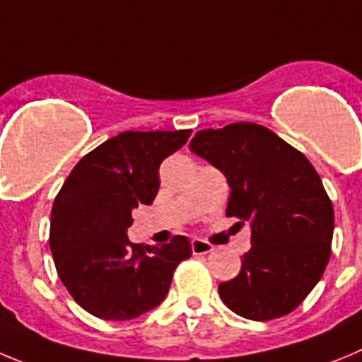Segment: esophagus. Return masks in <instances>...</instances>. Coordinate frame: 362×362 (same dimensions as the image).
Wrapping results in <instances>:
<instances>
[{
    "label": "esophagus",
    "mask_w": 362,
    "mask_h": 362,
    "mask_svg": "<svg viewBox=\"0 0 362 362\" xmlns=\"http://www.w3.org/2000/svg\"><path fill=\"white\" fill-rule=\"evenodd\" d=\"M191 250L194 255H207V253H211L212 250H214V246L211 245V243L204 241V239H192L191 241Z\"/></svg>",
    "instance_id": "1"
}]
</instances>
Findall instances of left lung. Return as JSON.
<instances>
[{
    "instance_id": "left-lung-1",
    "label": "left lung",
    "mask_w": 362,
    "mask_h": 362,
    "mask_svg": "<svg viewBox=\"0 0 362 362\" xmlns=\"http://www.w3.org/2000/svg\"><path fill=\"white\" fill-rule=\"evenodd\" d=\"M189 148L227 177V216L252 228L241 272L219 284L223 303L255 322L295 310L330 259L334 209L320 175L305 155L255 123L200 130Z\"/></svg>"
}]
</instances>
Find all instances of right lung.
<instances>
[{
    "label": "right lung",
    "instance_id": "1",
    "mask_svg": "<svg viewBox=\"0 0 362 362\" xmlns=\"http://www.w3.org/2000/svg\"><path fill=\"white\" fill-rule=\"evenodd\" d=\"M191 130L123 132L74 165L52 209L49 248L74 302L93 316L134 320L170 291L191 243L175 235L162 246L134 245L132 212L157 197L158 168L187 143Z\"/></svg>",
    "mask_w": 362,
    "mask_h": 362
}]
</instances>
